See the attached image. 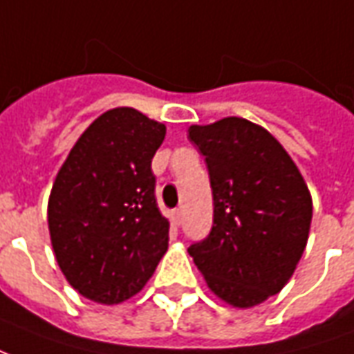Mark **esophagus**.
Segmentation results:
<instances>
[{
    "instance_id": "esophagus-1",
    "label": "esophagus",
    "mask_w": 354,
    "mask_h": 354,
    "mask_svg": "<svg viewBox=\"0 0 354 354\" xmlns=\"http://www.w3.org/2000/svg\"><path fill=\"white\" fill-rule=\"evenodd\" d=\"M170 220H172V225H180L182 223V210L180 208H174L172 212H170Z\"/></svg>"
}]
</instances>
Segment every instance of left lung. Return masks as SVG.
<instances>
[{"instance_id": "obj_1", "label": "left lung", "mask_w": 354, "mask_h": 354, "mask_svg": "<svg viewBox=\"0 0 354 354\" xmlns=\"http://www.w3.org/2000/svg\"><path fill=\"white\" fill-rule=\"evenodd\" d=\"M207 161L214 222L187 252L208 288L233 307H254L279 294L307 245L311 193L273 134L243 117L192 124Z\"/></svg>"}]
</instances>
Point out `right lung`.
Masks as SVG:
<instances>
[{"instance_id":"1","label":"right lung","mask_w":354,"mask_h":354,"mask_svg":"<svg viewBox=\"0 0 354 354\" xmlns=\"http://www.w3.org/2000/svg\"><path fill=\"white\" fill-rule=\"evenodd\" d=\"M165 134L138 109H109L58 170L47 210L53 250L66 281L96 304L138 294L169 248L151 172Z\"/></svg>"}]
</instances>
